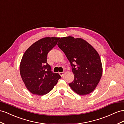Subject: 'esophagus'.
Returning a JSON list of instances; mask_svg holds the SVG:
<instances>
[{"label": "esophagus", "mask_w": 124, "mask_h": 124, "mask_svg": "<svg viewBox=\"0 0 124 124\" xmlns=\"http://www.w3.org/2000/svg\"><path fill=\"white\" fill-rule=\"evenodd\" d=\"M59 74H60V76L62 77L63 76V74H64V73H63V72H60Z\"/></svg>", "instance_id": "esophagus-1"}]
</instances>
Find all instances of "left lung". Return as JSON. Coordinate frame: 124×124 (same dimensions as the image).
<instances>
[{
    "label": "left lung",
    "instance_id": "left-lung-1",
    "mask_svg": "<svg viewBox=\"0 0 124 124\" xmlns=\"http://www.w3.org/2000/svg\"><path fill=\"white\" fill-rule=\"evenodd\" d=\"M58 47L70 63L74 75L70 87L78 94H89L97 87L102 75V62L97 50L81 38H60Z\"/></svg>",
    "mask_w": 124,
    "mask_h": 124
}]
</instances>
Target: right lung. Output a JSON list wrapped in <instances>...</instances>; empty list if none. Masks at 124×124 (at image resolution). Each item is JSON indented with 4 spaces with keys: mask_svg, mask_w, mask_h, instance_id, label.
Instances as JSON below:
<instances>
[{
    "mask_svg": "<svg viewBox=\"0 0 124 124\" xmlns=\"http://www.w3.org/2000/svg\"><path fill=\"white\" fill-rule=\"evenodd\" d=\"M59 37H47L31 45L24 52L20 65L23 82L31 93L43 95L50 92L61 76L51 72L47 56L58 43Z\"/></svg>",
    "mask_w": 124,
    "mask_h": 124,
    "instance_id": "1",
    "label": "right lung"
}]
</instances>
